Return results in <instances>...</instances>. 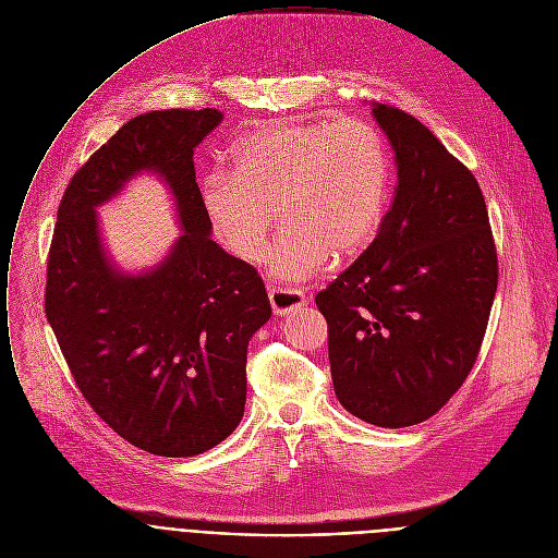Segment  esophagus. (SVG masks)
<instances>
[{
    "instance_id": "esophagus-1",
    "label": "esophagus",
    "mask_w": 558,
    "mask_h": 558,
    "mask_svg": "<svg viewBox=\"0 0 558 558\" xmlns=\"http://www.w3.org/2000/svg\"><path fill=\"white\" fill-rule=\"evenodd\" d=\"M268 296H270L272 312L279 316L290 314L307 303V296L301 290H292V288H270Z\"/></svg>"
}]
</instances>
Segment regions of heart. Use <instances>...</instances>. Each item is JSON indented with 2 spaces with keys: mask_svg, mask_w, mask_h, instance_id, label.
<instances>
[{
  "mask_svg": "<svg viewBox=\"0 0 558 558\" xmlns=\"http://www.w3.org/2000/svg\"><path fill=\"white\" fill-rule=\"evenodd\" d=\"M233 171L202 182V206L217 240L257 264L268 253L277 279L301 281L327 259H348L374 240L389 199L391 162L383 134L363 119L279 121L233 145Z\"/></svg>",
  "mask_w": 558,
  "mask_h": 558,
  "instance_id": "obj_1",
  "label": "heart"
}]
</instances>
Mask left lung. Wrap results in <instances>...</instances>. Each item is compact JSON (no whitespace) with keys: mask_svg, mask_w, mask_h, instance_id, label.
<instances>
[{"mask_svg":"<svg viewBox=\"0 0 558 558\" xmlns=\"http://www.w3.org/2000/svg\"><path fill=\"white\" fill-rule=\"evenodd\" d=\"M398 169L367 251L325 290L333 393L402 428L437 413L473 369L497 292V251L475 175L407 111L372 102Z\"/></svg>","mask_w":558,"mask_h":558,"instance_id":"8db88e82","label":"left lung"}]
</instances>
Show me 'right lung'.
I'll use <instances>...</instances> for the list:
<instances>
[{
  "mask_svg": "<svg viewBox=\"0 0 558 558\" xmlns=\"http://www.w3.org/2000/svg\"><path fill=\"white\" fill-rule=\"evenodd\" d=\"M217 109L141 114L70 180L57 213L46 316L89 407L134 447L199 456L244 415L246 352L272 307L257 270L210 240L193 149L221 123ZM141 172L177 202L183 235L154 269L110 262L95 208Z\"/></svg>",
  "mask_w": 558,
  "mask_h": 558,
  "instance_id": "1",
  "label": "right lung"
}]
</instances>
